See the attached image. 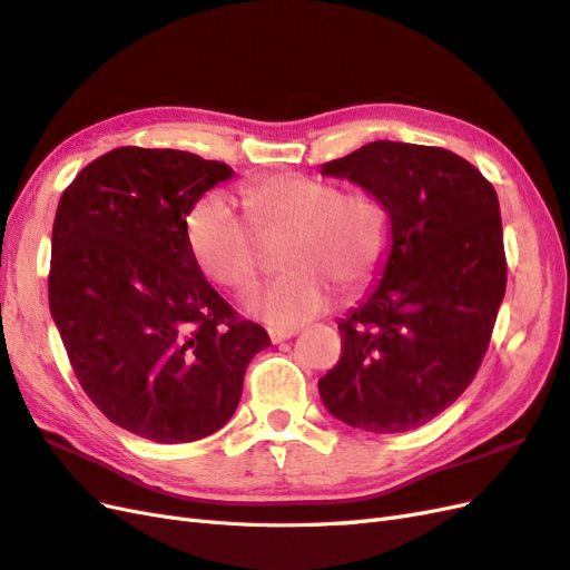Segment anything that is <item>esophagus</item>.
Here are the masks:
<instances>
[{
    "label": "esophagus",
    "instance_id": "34e87169",
    "mask_svg": "<svg viewBox=\"0 0 570 570\" xmlns=\"http://www.w3.org/2000/svg\"><path fill=\"white\" fill-rule=\"evenodd\" d=\"M298 334V330H279V327H272L269 330V340L274 342V344H279V342H286V340H291V337H296Z\"/></svg>",
    "mask_w": 570,
    "mask_h": 570
}]
</instances>
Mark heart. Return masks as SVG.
<instances>
[{"instance_id": "obj_1", "label": "heart", "mask_w": 570, "mask_h": 570, "mask_svg": "<svg viewBox=\"0 0 570 570\" xmlns=\"http://www.w3.org/2000/svg\"><path fill=\"white\" fill-rule=\"evenodd\" d=\"M243 214L222 195L197 202L187 240L199 269L228 291H247L265 269V245L286 240L288 274L245 298V311L272 327L294 330L330 308L334 288L356 296L381 276L392 216L366 187L340 189L296 170L240 185Z\"/></svg>"}]
</instances>
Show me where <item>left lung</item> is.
Wrapping results in <instances>:
<instances>
[{"label": "left lung", "mask_w": 570, "mask_h": 570, "mask_svg": "<svg viewBox=\"0 0 570 570\" xmlns=\"http://www.w3.org/2000/svg\"><path fill=\"white\" fill-rule=\"evenodd\" d=\"M323 175L383 197L392 250L371 298L340 323L320 397L354 429H419L470 387L489 348L508 276L499 197L441 146L373 141Z\"/></svg>", "instance_id": "1"}]
</instances>
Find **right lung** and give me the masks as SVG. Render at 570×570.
Returning <instances> with one entry per match:
<instances>
[{"mask_svg":"<svg viewBox=\"0 0 570 570\" xmlns=\"http://www.w3.org/2000/svg\"><path fill=\"white\" fill-rule=\"evenodd\" d=\"M233 170L175 149L120 146L62 193L52 224L50 313L71 368L112 424L189 443L236 412L269 334L216 294L187 214Z\"/></svg>","mask_w":570,"mask_h":570,"instance_id":"1","label":"right lung"}]
</instances>
